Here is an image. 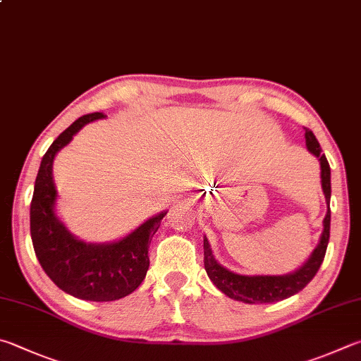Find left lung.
<instances>
[{
    "label": "left lung",
    "instance_id": "obj_1",
    "mask_svg": "<svg viewBox=\"0 0 361 361\" xmlns=\"http://www.w3.org/2000/svg\"><path fill=\"white\" fill-rule=\"evenodd\" d=\"M305 139L307 149L312 154H316L320 161V170H322L320 178H322V189L326 203H329L326 216L324 219V232L319 245L314 249V252L307 259L306 264L292 274H286V276H241V274H235L228 271L227 268L221 267L213 257L208 240L203 238V264H205L208 278L227 297L245 301V303H274V301L286 300L298 293L301 289H305L307 283L316 276L320 265H322L330 240V164L326 161L325 154H322V149H320L316 135L312 134L311 129L305 128Z\"/></svg>",
    "mask_w": 361,
    "mask_h": 361
}]
</instances>
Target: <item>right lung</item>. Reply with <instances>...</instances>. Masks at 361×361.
Segmentation results:
<instances>
[{"instance_id": "add662e5", "label": "right lung", "mask_w": 361, "mask_h": 361, "mask_svg": "<svg viewBox=\"0 0 361 361\" xmlns=\"http://www.w3.org/2000/svg\"><path fill=\"white\" fill-rule=\"evenodd\" d=\"M104 116L99 112L83 115L56 137L41 161L30 208L32 247L44 271L61 290L90 301L123 298L142 284L149 267V243L167 214L154 216L126 238L110 245L83 243L58 221L54 213L56 189L51 178L55 154L85 124Z\"/></svg>"}]
</instances>
